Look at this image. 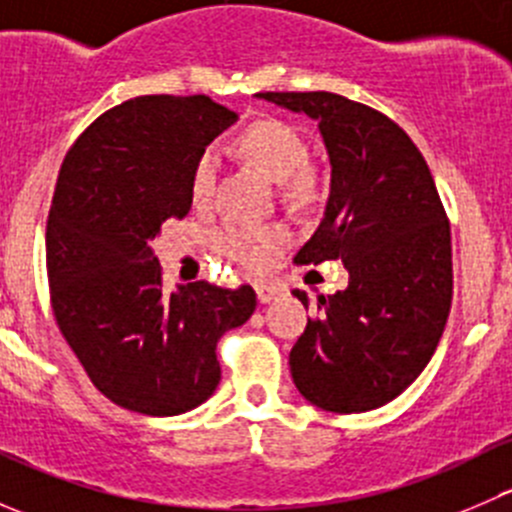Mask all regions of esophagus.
<instances>
[{
  "instance_id": "1",
  "label": "esophagus",
  "mask_w": 512,
  "mask_h": 512,
  "mask_svg": "<svg viewBox=\"0 0 512 512\" xmlns=\"http://www.w3.org/2000/svg\"><path fill=\"white\" fill-rule=\"evenodd\" d=\"M255 292H257V299H260L262 304H267V302H272L277 294H280V289H277L275 285H267V282H257Z\"/></svg>"
}]
</instances>
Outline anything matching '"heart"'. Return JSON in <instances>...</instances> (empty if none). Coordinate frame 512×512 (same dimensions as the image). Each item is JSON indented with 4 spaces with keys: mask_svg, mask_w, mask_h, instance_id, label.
<instances>
[{
    "mask_svg": "<svg viewBox=\"0 0 512 512\" xmlns=\"http://www.w3.org/2000/svg\"><path fill=\"white\" fill-rule=\"evenodd\" d=\"M237 151L267 178L280 183L282 195L294 205H312L322 198L324 178L319 168L309 163L307 138L297 126L282 118H260L250 123L237 138ZM220 158L213 148L198 153L190 168V198L198 208L208 205L215 193ZM285 242V232L277 225H255L230 220L215 232V247L227 260L242 267H262L275 247Z\"/></svg>",
    "mask_w": 512,
    "mask_h": 512,
    "instance_id": "obj_1",
    "label": "heart"
}]
</instances>
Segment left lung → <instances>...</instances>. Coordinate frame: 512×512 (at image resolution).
Instances as JSON below:
<instances>
[{
	"label": "left lung",
	"mask_w": 512,
	"mask_h": 512,
	"mask_svg": "<svg viewBox=\"0 0 512 512\" xmlns=\"http://www.w3.org/2000/svg\"><path fill=\"white\" fill-rule=\"evenodd\" d=\"M319 123L332 193L297 265L342 260L349 287L317 294L289 352L294 386L334 414L379 409L438 347L453 297L451 225L416 143L376 108L329 91H265ZM294 297L309 307L302 289Z\"/></svg>",
	"instance_id": "left-lung-1"
}]
</instances>
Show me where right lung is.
<instances>
[{
	"label": "right lung",
	"instance_id": "right-lung-1",
	"mask_svg": "<svg viewBox=\"0 0 512 512\" xmlns=\"http://www.w3.org/2000/svg\"><path fill=\"white\" fill-rule=\"evenodd\" d=\"M210 96H138L108 108L61 163L46 220L51 307L94 386L121 409L175 416L220 384V337L257 294L200 280L163 289L151 240L190 213L193 160L235 121Z\"/></svg>",
	"mask_w": 512,
	"mask_h": 512
}]
</instances>
